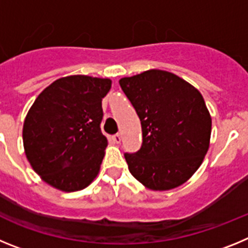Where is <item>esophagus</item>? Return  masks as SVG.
Wrapping results in <instances>:
<instances>
[{
  "mask_svg": "<svg viewBox=\"0 0 248 248\" xmlns=\"http://www.w3.org/2000/svg\"><path fill=\"white\" fill-rule=\"evenodd\" d=\"M111 139H113V141L115 144H119L120 143V140H122V137H120V134H115L111 137Z\"/></svg>",
  "mask_w": 248,
  "mask_h": 248,
  "instance_id": "esophagus-1",
  "label": "esophagus"
}]
</instances>
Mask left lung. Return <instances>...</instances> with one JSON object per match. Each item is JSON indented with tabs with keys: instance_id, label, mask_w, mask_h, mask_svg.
<instances>
[{
	"instance_id": "obj_1",
	"label": "left lung",
	"mask_w": 248,
	"mask_h": 248,
	"mask_svg": "<svg viewBox=\"0 0 248 248\" xmlns=\"http://www.w3.org/2000/svg\"><path fill=\"white\" fill-rule=\"evenodd\" d=\"M141 123L143 144L124 154L129 171L154 191L183 185L209 150L211 115L194 85L160 69L119 80Z\"/></svg>"
}]
</instances>
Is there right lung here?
<instances>
[{"instance_id":"1","label":"right lung","mask_w":248,"mask_h":248,"mask_svg":"<svg viewBox=\"0 0 248 248\" xmlns=\"http://www.w3.org/2000/svg\"><path fill=\"white\" fill-rule=\"evenodd\" d=\"M110 88L108 78L77 74L54 80L34 100L23 123V148L48 185L78 191L99 174L108 145L102 99Z\"/></svg>"}]
</instances>
